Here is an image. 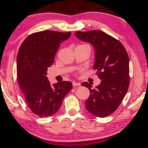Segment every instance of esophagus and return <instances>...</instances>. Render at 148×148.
<instances>
[{"instance_id":"esophagus-1","label":"esophagus","mask_w":148,"mask_h":148,"mask_svg":"<svg viewBox=\"0 0 148 148\" xmlns=\"http://www.w3.org/2000/svg\"><path fill=\"white\" fill-rule=\"evenodd\" d=\"M73 87H75V86H81V84L79 82H73Z\"/></svg>"}]
</instances>
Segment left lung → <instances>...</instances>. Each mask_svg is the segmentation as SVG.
Listing matches in <instances>:
<instances>
[{
  "mask_svg": "<svg viewBox=\"0 0 148 148\" xmlns=\"http://www.w3.org/2000/svg\"><path fill=\"white\" fill-rule=\"evenodd\" d=\"M75 34L79 40L94 46V68L101 80L95 88L88 82L82 83V86H86L90 92L85 102L86 108L95 116L106 117L118 108L128 90V54L119 40L100 30L75 32Z\"/></svg>",
  "mask_w": 148,
  "mask_h": 148,
  "instance_id": "obj_1",
  "label": "left lung"
}]
</instances>
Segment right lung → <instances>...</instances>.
<instances>
[{"label":"right lung","instance_id":"1","mask_svg":"<svg viewBox=\"0 0 148 148\" xmlns=\"http://www.w3.org/2000/svg\"><path fill=\"white\" fill-rule=\"evenodd\" d=\"M71 34L70 32L50 30L37 32L28 36L19 48L17 57L18 84L28 106L39 116L55 114L73 88L71 82L64 81L51 86L46 76L60 44Z\"/></svg>","mask_w":148,"mask_h":148}]
</instances>
